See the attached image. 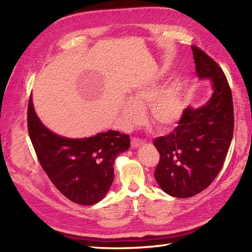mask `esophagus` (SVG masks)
Returning <instances> with one entry per match:
<instances>
[{"label": "esophagus", "instance_id": "esophagus-1", "mask_svg": "<svg viewBox=\"0 0 252 252\" xmlns=\"http://www.w3.org/2000/svg\"><path fill=\"white\" fill-rule=\"evenodd\" d=\"M144 142L143 140H140V138H136V137H133L132 141H131V146L132 148H138L144 145Z\"/></svg>", "mask_w": 252, "mask_h": 252}]
</instances>
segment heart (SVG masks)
Returning <instances> with one entry per match:
<instances>
[{
	"label": "heart",
	"instance_id": "b5f03b06",
	"mask_svg": "<svg viewBox=\"0 0 252 252\" xmlns=\"http://www.w3.org/2000/svg\"><path fill=\"white\" fill-rule=\"evenodd\" d=\"M162 71L158 72L151 80L142 83L133 91L130 99L125 100L121 106V118L126 126H132L143 121L142 107L148 105L149 116L159 129L169 130L178 123L185 110L183 85L173 81L158 89Z\"/></svg>",
	"mask_w": 252,
	"mask_h": 252
}]
</instances>
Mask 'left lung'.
Masks as SVG:
<instances>
[{
  "label": "left lung",
  "mask_w": 252,
  "mask_h": 252,
  "mask_svg": "<svg viewBox=\"0 0 252 252\" xmlns=\"http://www.w3.org/2000/svg\"><path fill=\"white\" fill-rule=\"evenodd\" d=\"M199 80H210L205 105L189 106L173 133L157 137L160 155L155 179L168 195L192 197L206 189L223 167L234 131L231 89L225 74L205 52L191 46Z\"/></svg>",
  "instance_id": "left-lung-1"
}]
</instances>
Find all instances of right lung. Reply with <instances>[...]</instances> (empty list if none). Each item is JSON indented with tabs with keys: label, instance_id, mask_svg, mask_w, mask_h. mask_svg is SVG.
<instances>
[{
	"label": "right lung",
	"instance_id": "right-lung-1",
	"mask_svg": "<svg viewBox=\"0 0 252 252\" xmlns=\"http://www.w3.org/2000/svg\"><path fill=\"white\" fill-rule=\"evenodd\" d=\"M28 131L37 159L62 194L82 206L95 205L114 182L115 160L130 147V137L109 130L83 138H69L52 132L28 105Z\"/></svg>",
	"mask_w": 252,
	"mask_h": 252
}]
</instances>
